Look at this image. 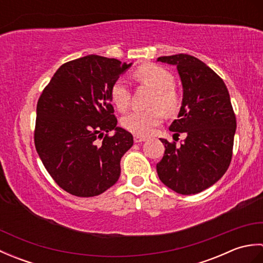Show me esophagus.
I'll return each mask as SVG.
<instances>
[{
    "mask_svg": "<svg viewBox=\"0 0 263 263\" xmlns=\"http://www.w3.org/2000/svg\"><path fill=\"white\" fill-rule=\"evenodd\" d=\"M146 141V138L142 137V136H135V142L136 143H140V142H143Z\"/></svg>",
    "mask_w": 263,
    "mask_h": 263,
    "instance_id": "obj_1",
    "label": "esophagus"
}]
</instances>
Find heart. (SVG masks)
Returning <instances> with one entry per match:
<instances>
[{
  "label": "heart",
  "mask_w": 263,
  "mask_h": 263,
  "mask_svg": "<svg viewBox=\"0 0 263 263\" xmlns=\"http://www.w3.org/2000/svg\"><path fill=\"white\" fill-rule=\"evenodd\" d=\"M136 76L142 85L152 87L156 90L153 99V109L132 110L122 117L121 123L125 130L137 136H146L153 128L160 124L165 113L173 114L180 107V96L175 90L174 76L168 70L155 64L142 65L136 72ZM111 102L119 110H125L130 104L131 92L125 79H117L110 89Z\"/></svg>",
  "instance_id": "heart-1"
}]
</instances>
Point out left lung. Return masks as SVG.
Listing matches in <instances>:
<instances>
[{
  "label": "left lung",
  "mask_w": 263,
  "mask_h": 263,
  "mask_svg": "<svg viewBox=\"0 0 263 263\" xmlns=\"http://www.w3.org/2000/svg\"><path fill=\"white\" fill-rule=\"evenodd\" d=\"M175 65L183 87L178 120L170 126L174 136H186L181 146L160 139L164 157L157 173L167 187L180 194H197L221 178L231 164L236 117L221 78L202 61L187 54L160 57Z\"/></svg>",
  "instance_id": "left-lung-1"
}]
</instances>
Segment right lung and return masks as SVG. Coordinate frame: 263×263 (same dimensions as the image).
<instances>
[{"instance_id":"right-lung-1","label":"right lung","mask_w":263,"mask_h":263,"mask_svg":"<svg viewBox=\"0 0 263 263\" xmlns=\"http://www.w3.org/2000/svg\"><path fill=\"white\" fill-rule=\"evenodd\" d=\"M131 65L93 54L70 61L38 99L33 138L39 158L55 183L76 197L102 194L121 175L133 137L116 126L110 89Z\"/></svg>"}]
</instances>
